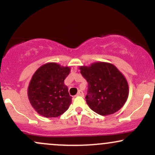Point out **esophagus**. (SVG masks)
Returning <instances> with one entry per match:
<instances>
[{"mask_svg":"<svg viewBox=\"0 0 155 155\" xmlns=\"http://www.w3.org/2000/svg\"><path fill=\"white\" fill-rule=\"evenodd\" d=\"M76 96H84V92L82 91H81V90H79V91L78 92L77 95Z\"/></svg>","mask_w":155,"mask_h":155,"instance_id":"34e87169","label":"esophagus"}]
</instances>
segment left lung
I'll list each match as a JSON object with an SVG mask.
<instances>
[{
  "label": "left lung",
  "mask_w": 155,
  "mask_h": 155,
  "mask_svg": "<svg viewBox=\"0 0 155 155\" xmlns=\"http://www.w3.org/2000/svg\"><path fill=\"white\" fill-rule=\"evenodd\" d=\"M80 73L88 83L86 102L102 116L118 111L127 101L129 87L123 74L111 63L97 62L81 66Z\"/></svg>",
  "instance_id": "8db88e82"
}]
</instances>
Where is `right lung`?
<instances>
[{"mask_svg":"<svg viewBox=\"0 0 155 155\" xmlns=\"http://www.w3.org/2000/svg\"><path fill=\"white\" fill-rule=\"evenodd\" d=\"M70 71V67L49 63L41 65L32 76L28 95L39 114L47 118L57 117L67 111L72 97L64 80Z\"/></svg>","mask_w":155,"mask_h":155,"instance_id":"right-lung-1","label":"right lung"}]
</instances>
